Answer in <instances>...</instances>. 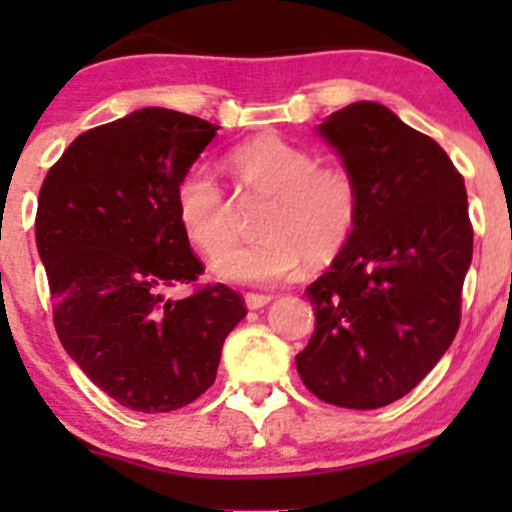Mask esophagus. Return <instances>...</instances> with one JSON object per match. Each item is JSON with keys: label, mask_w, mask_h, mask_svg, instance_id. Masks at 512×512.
Masks as SVG:
<instances>
[{"label": "esophagus", "mask_w": 512, "mask_h": 512, "mask_svg": "<svg viewBox=\"0 0 512 512\" xmlns=\"http://www.w3.org/2000/svg\"><path fill=\"white\" fill-rule=\"evenodd\" d=\"M272 302V294H257V292H247L245 294V304L247 309H260L265 304Z\"/></svg>", "instance_id": "obj_1"}]
</instances>
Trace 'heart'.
Here are the masks:
<instances>
[{
  "mask_svg": "<svg viewBox=\"0 0 512 512\" xmlns=\"http://www.w3.org/2000/svg\"><path fill=\"white\" fill-rule=\"evenodd\" d=\"M230 165L250 193L270 195L260 218L265 235L250 245L232 240L230 200L213 168L195 163L175 190L180 225L203 252L210 270L230 285H275L302 260L329 262L342 252L359 220V185L342 165H317L312 151L280 136H257L232 151Z\"/></svg>",
  "mask_w": 512,
  "mask_h": 512,
  "instance_id": "b5f03b06",
  "label": "heart"
}]
</instances>
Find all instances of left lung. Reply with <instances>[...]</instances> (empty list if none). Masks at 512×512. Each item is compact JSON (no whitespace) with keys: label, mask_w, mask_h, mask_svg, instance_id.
I'll use <instances>...</instances> for the list:
<instances>
[{"label":"left lung","mask_w":512,"mask_h":512,"mask_svg":"<svg viewBox=\"0 0 512 512\" xmlns=\"http://www.w3.org/2000/svg\"><path fill=\"white\" fill-rule=\"evenodd\" d=\"M359 185V220L304 294L312 339L297 354L304 386L344 409H381L438 364L461 324L473 227L461 173L433 138L374 101L319 123Z\"/></svg>","instance_id":"left-lung-1"}]
</instances>
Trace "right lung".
Returning <instances> with one entry per match:
<instances>
[{
	"instance_id": "1",
	"label": "right lung",
	"mask_w": 512,
	"mask_h": 512,
	"mask_svg": "<svg viewBox=\"0 0 512 512\" xmlns=\"http://www.w3.org/2000/svg\"><path fill=\"white\" fill-rule=\"evenodd\" d=\"M220 126L148 106L81 133L49 170L36 250L66 354L126 409L165 414L213 386L245 317L230 287L165 297L203 272L175 190Z\"/></svg>"
}]
</instances>
